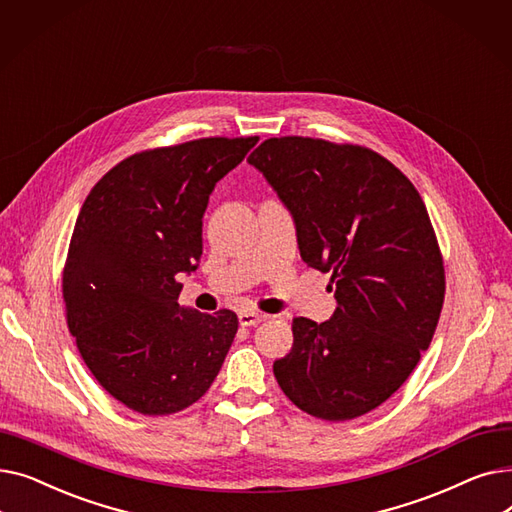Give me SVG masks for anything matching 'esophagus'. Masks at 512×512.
<instances>
[{
	"instance_id": "1",
	"label": "esophagus",
	"mask_w": 512,
	"mask_h": 512,
	"mask_svg": "<svg viewBox=\"0 0 512 512\" xmlns=\"http://www.w3.org/2000/svg\"><path fill=\"white\" fill-rule=\"evenodd\" d=\"M267 315L261 313V311H240L238 313V321L240 326H257L261 324V321H265Z\"/></svg>"
}]
</instances>
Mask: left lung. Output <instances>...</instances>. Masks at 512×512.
Returning <instances> with one entry per match:
<instances>
[{"label":"left lung","mask_w":512,"mask_h":512,"mask_svg":"<svg viewBox=\"0 0 512 512\" xmlns=\"http://www.w3.org/2000/svg\"><path fill=\"white\" fill-rule=\"evenodd\" d=\"M247 161L290 211L303 261L336 284L328 321L294 317L276 380L317 419L361 417L407 382L438 326L444 261L425 203L394 164L359 145L280 137Z\"/></svg>","instance_id":"1"}]
</instances>
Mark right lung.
I'll return each instance as SVG.
<instances>
[{
  "label": "right lung",
  "instance_id": "1",
  "mask_svg": "<svg viewBox=\"0 0 512 512\" xmlns=\"http://www.w3.org/2000/svg\"><path fill=\"white\" fill-rule=\"evenodd\" d=\"M257 141L209 137L134 153L80 207L62 278L68 330L95 380L132 411L191 407L222 369L238 317L178 305L180 276L199 265L215 182Z\"/></svg>",
  "mask_w": 512,
  "mask_h": 512
}]
</instances>
